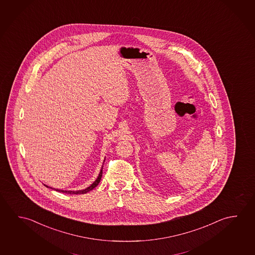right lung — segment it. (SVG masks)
Instances as JSON below:
<instances>
[{
    "instance_id": "1",
    "label": "right lung",
    "mask_w": 255,
    "mask_h": 255,
    "mask_svg": "<svg viewBox=\"0 0 255 255\" xmlns=\"http://www.w3.org/2000/svg\"><path fill=\"white\" fill-rule=\"evenodd\" d=\"M105 161V160H104ZM103 167H104V165H103ZM103 167H102V169H101V171H100L99 175H98V177L97 178L95 179V182L91 185L90 186H88L87 188H85V189H83V190H78V191H68V190H59V189H55V190L58 191V192H61V193H66V194H86L87 192H89V191L93 190L95 187L98 186V184H99L100 181H101V178H102V176H103ZM44 186H46V187H49V186H46V185H44ZM49 188H52V187H49Z\"/></svg>"
}]
</instances>
